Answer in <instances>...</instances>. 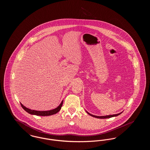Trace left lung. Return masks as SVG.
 Segmentation results:
<instances>
[{"label": "left lung", "instance_id": "left-lung-1", "mask_svg": "<svg viewBox=\"0 0 150 150\" xmlns=\"http://www.w3.org/2000/svg\"><path fill=\"white\" fill-rule=\"evenodd\" d=\"M86 112H87L88 114L89 115H91V116H93V117H96V118H98V119H107V118H110V117H112L117 116H118V115L121 114V113H122V112H121L119 113V114H117L110 115L101 116H95V115L91 114H89V113L88 112H87V111H86Z\"/></svg>", "mask_w": 150, "mask_h": 150}]
</instances>
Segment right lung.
Wrapping results in <instances>:
<instances>
[{
	"label": "right lung",
	"instance_id": "1",
	"mask_svg": "<svg viewBox=\"0 0 150 150\" xmlns=\"http://www.w3.org/2000/svg\"><path fill=\"white\" fill-rule=\"evenodd\" d=\"M63 102H64V100H62V101L61 102L60 105L57 108L53 109V110H50L49 111H36V110H32L31 109H29L28 108L24 106L21 103H21L22 107L23 108V110H25L27 112H28L30 114L45 116H50V115H52L55 114L57 113L61 110L62 106V104H63Z\"/></svg>",
	"mask_w": 150,
	"mask_h": 150
}]
</instances>
